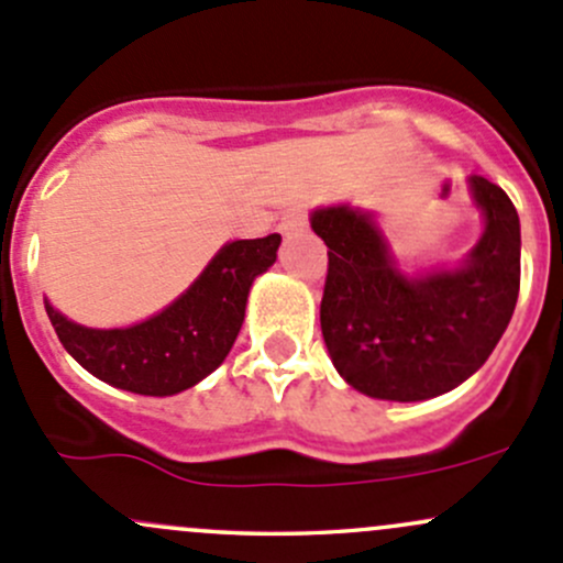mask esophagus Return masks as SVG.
Segmentation results:
<instances>
[{"label": "esophagus", "mask_w": 563, "mask_h": 563, "mask_svg": "<svg viewBox=\"0 0 563 563\" xmlns=\"http://www.w3.org/2000/svg\"><path fill=\"white\" fill-rule=\"evenodd\" d=\"M306 228H309V213H306V208H289V211H284L279 222V230L284 235H298Z\"/></svg>", "instance_id": "esophagus-1"}]
</instances>
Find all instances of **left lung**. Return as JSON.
<instances>
[{"instance_id": "8db88e82", "label": "left lung", "mask_w": 563, "mask_h": 563, "mask_svg": "<svg viewBox=\"0 0 563 563\" xmlns=\"http://www.w3.org/2000/svg\"><path fill=\"white\" fill-rule=\"evenodd\" d=\"M485 230L457 268L409 279L374 217L317 208L311 230L328 246L320 303L324 346L355 390L385 401H426L466 382L512 320L520 289V219L507 192L472 176Z\"/></svg>"}]
</instances>
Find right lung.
Masks as SVG:
<instances>
[{"label":"right lung","mask_w":563,"mask_h":563,"mask_svg":"<svg viewBox=\"0 0 563 563\" xmlns=\"http://www.w3.org/2000/svg\"><path fill=\"white\" fill-rule=\"evenodd\" d=\"M282 235L219 249L192 287L130 328H84L45 300L62 346L97 379L141 396H176L222 366L235 344L252 282L276 263Z\"/></svg>","instance_id":"add662e5"}]
</instances>
